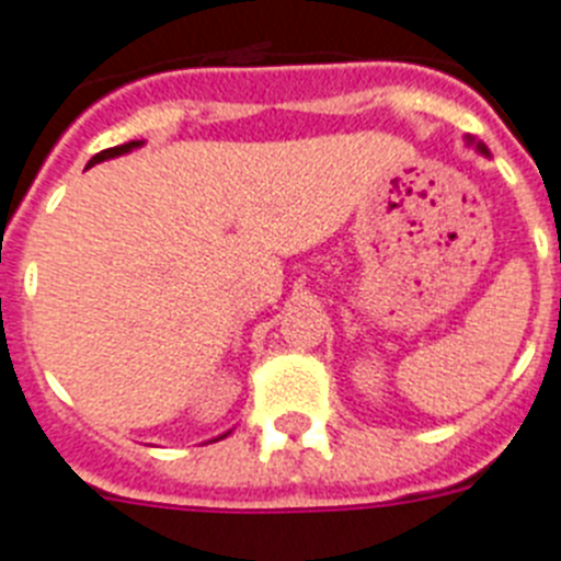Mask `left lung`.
<instances>
[{
	"label": "left lung",
	"instance_id": "8db88e82",
	"mask_svg": "<svg viewBox=\"0 0 561 561\" xmlns=\"http://www.w3.org/2000/svg\"><path fill=\"white\" fill-rule=\"evenodd\" d=\"M465 142H468V145H473V148H477L479 153H482V157H488V153H491V150L484 148V142H477V139H473V136H465Z\"/></svg>",
	"mask_w": 561,
	"mask_h": 561
}]
</instances>
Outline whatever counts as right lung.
<instances>
[{
  "label": "right lung",
  "mask_w": 561,
  "mask_h": 561,
  "mask_svg": "<svg viewBox=\"0 0 561 561\" xmlns=\"http://www.w3.org/2000/svg\"><path fill=\"white\" fill-rule=\"evenodd\" d=\"M142 139H136V142H128V145H116V148H107V150H102V153H96V157L91 159V162H88V168H91V164H99V162H105V159H116V157H122V153H130V150H136V148H142ZM230 433V431H228ZM228 433H222V436H216V439H225V436H228ZM214 439V442H216Z\"/></svg>",
  "instance_id": "right-lung-1"
}]
</instances>
